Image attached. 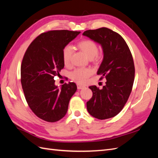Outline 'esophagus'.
I'll list each match as a JSON object with an SVG mask.
<instances>
[{
    "label": "esophagus",
    "mask_w": 158,
    "mask_h": 158,
    "mask_svg": "<svg viewBox=\"0 0 158 158\" xmlns=\"http://www.w3.org/2000/svg\"><path fill=\"white\" fill-rule=\"evenodd\" d=\"M77 86L78 89H84L85 87V86L82 85H80V84H77Z\"/></svg>",
    "instance_id": "1"
}]
</instances>
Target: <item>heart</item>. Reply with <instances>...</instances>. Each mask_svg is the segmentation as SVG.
Wrapping results in <instances>:
<instances>
[{"label": "heart", "instance_id": "b5f03b06", "mask_svg": "<svg viewBox=\"0 0 158 158\" xmlns=\"http://www.w3.org/2000/svg\"><path fill=\"white\" fill-rule=\"evenodd\" d=\"M77 46L89 59H92L95 56H98V47L94 40L90 39L83 40L78 43ZM72 53L73 48L71 46L67 45L64 47L63 50V60L65 65L70 64ZM93 71L90 69H76L71 73V77L79 83H84L91 75Z\"/></svg>", "mask_w": 158, "mask_h": 158}]
</instances>
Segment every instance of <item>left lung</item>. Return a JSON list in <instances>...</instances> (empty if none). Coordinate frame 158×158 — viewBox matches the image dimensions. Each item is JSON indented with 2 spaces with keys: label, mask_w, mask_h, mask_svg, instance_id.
Listing matches in <instances>:
<instances>
[{
  "label": "left lung",
  "mask_w": 158,
  "mask_h": 158,
  "mask_svg": "<svg viewBox=\"0 0 158 158\" xmlns=\"http://www.w3.org/2000/svg\"><path fill=\"white\" fill-rule=\"evenodd\" d=\"M83 35L102 47L103 57L97 73L107 80L102 89L95 85L89 87L93 96L87 102V111L99 119L114 118L126 103L134 81L131 51L122 37L108 28L88 30Z\"/></svg>",
  "instance_id": "obj_1"
}]
</instances>
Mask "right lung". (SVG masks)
Listing matches in <instances>:
<instances>
[{
  "mask_svg": "<svg viewBox=\"0 0 158 158\" xmlns=\"http://www.w3.org/2000/svg\"><path fill=\"white\" fill-rule=\"evenodd\" d=\"M79 31H51L40 34L31 43L23 59L21 84L29 106L38 118L55 122L66 115L69 103L77 91L75 83L59 87L55 76L64 64L63 50Z\"/></svg>",
  "mask_w": 158,
  "mask_h": 158,
  "instance_id": "obj_1",
  "label": "right lung"
}]
</instances>
